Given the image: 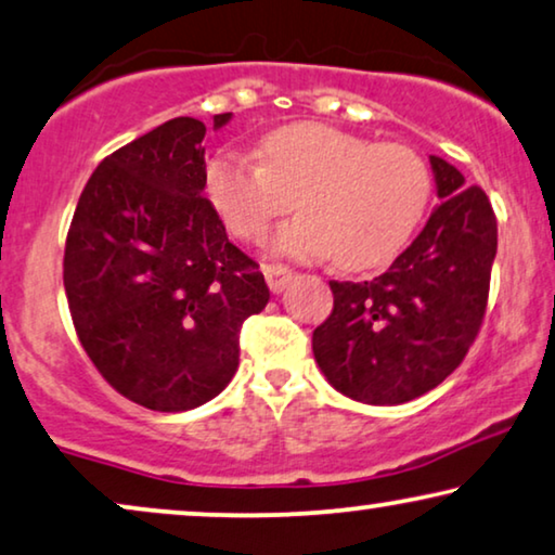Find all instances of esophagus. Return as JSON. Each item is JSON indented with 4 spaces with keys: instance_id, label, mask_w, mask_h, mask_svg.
I'll use <instances>...</instances> for the list:
<instances>
[{
    "instance_id": "esophagus-1",
    "label": "esophagus",
    "mask_w": 555,
    "mask_h": 555,
    "mask_svg": "<svg viewBox=\"0 0 555 555\" xmlns=\"http://www.w3.org/2000/svg\"><path fill=\"white\" fill-rule=\"evenodd\" d=\"M263 276H267V284L271 292L281 294L288 286V281H292V271L281 267V263H267V267H263Z\"/></svg>"
}]
</instances>
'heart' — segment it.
Returning a JSON list of instances; mask_svg holds the SVG:
<instances>
[{
	"label": "heart",
	"mask_w": 555,
	"mask_h": 555,
	"mask_svg": "<svg viewBox=\"0 0 555 555\" xmlns=\"http://www.w3.org/2000/svg\"><path fill=\"white\" fill-rule=\"evenodd\" d=\"M208 203L233 236L259 238L294 198L301 216L281 225L269 248L292 259H324L347 271L392 261L417 229L433 178L408 145L370 143L324 122H292L259 143V163L218 153L203 176Z\"/></svg>",
	"instance_id": "b5f03b06"
}]
</instances>
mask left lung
Instances as JSON below:
<instances>
[{
    "instance_id": "obj_1",
    "label": "left lung",
    "mask_w": 555,
    "mask_h": 555,
    "mask_svg": "<svg viewBox=\"0 0 555 555\" xmlns=\"http://www.w3.org/2000/svg\"><path fill=\"white\" fill-rule=\"evenodd\" d=\"M437 206L420 236L372 281H330L334 309L311 337L337 392L402 404L463 362L488 304L498 223L486 191L430 155Z\"/></svg>"
}]
</instances>
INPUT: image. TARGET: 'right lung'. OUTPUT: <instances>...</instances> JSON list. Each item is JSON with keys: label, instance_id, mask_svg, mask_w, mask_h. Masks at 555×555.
Wrapping results in <instances>:
<instances>
[{"label": "right lung", "instance_id": "right-lung-1", "mask_svg": "<svg viewBox=\"0 0 555 555\" xmlns=\"http://www.w3.org/2000/svg\"><path fill=\"white\" fill-rule=\"evenodd\" d=\"M231 113L214 115V130ZM196 118H173L100 163L65 244L77 337L122 397L185 412L238 370V332L269 304L256 261L225 236L203 196Z\"/></svg>", "mask_w": 555, "mask_h": 555}]
</instances>
